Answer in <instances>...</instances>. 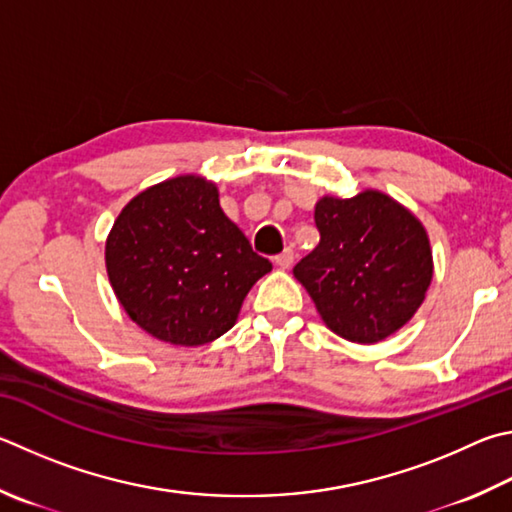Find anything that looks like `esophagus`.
I'll return each mask as SVG.
<instances>
[{
    "label": "esophagus",
    "mask_w": 512,
    "mask_h": 512,
    "mask_svg": "<svg viewBox=\"0 0 512 512\" xmlns=\"http://www.w3.org/2000/svg\"><path fill=\"white\" fill-rule=\"evenodd\" d=\"M275 264L280 268H291L293 264V250L291 248H284L280 255H275Z\"/></svg>",
    "instance_id": "obj_1"
}]
</instances>
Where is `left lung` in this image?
I'll use <instances>...</instances> for the list:
<instances>
[{"mask_svg": "<svg viewBox=\"0 0 512 512\" xmlns=\"http://www.w3.org/2000/svg\"><path fill=\"white\" fill-rule=\"evenodd\" d=\"M320 244L293 275L331 331L378 342L403 327L425 300L432 253L423 226L383 192L324 197L315 206Z\"/></svg>", "mask_w": 512, "mask_h": 512, "instance_id": "1", "label": "left lung"}]
</instances>
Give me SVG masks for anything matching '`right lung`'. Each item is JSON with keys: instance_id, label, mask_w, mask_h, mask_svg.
Returning a JSON list of instances; mask_svg holds the SVG:
<instances>
[{"instance_id": "obj_1", "label": "right lung", "mask_w": 512, "mask_h": 512, "mask_svg": "<svg viewBox=\"0 0 512 512\" xmlns=\"http://www.w3.org/2000/svg\"><path fill=\"white\" fill-rule=\"evenodd\" d=\"M107 273L129 318L170 345L199 347L237 320L271 262L257 255L201 176H176L127 203L107 239Z\"/></svg>"}]
</instances>
